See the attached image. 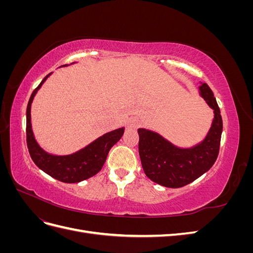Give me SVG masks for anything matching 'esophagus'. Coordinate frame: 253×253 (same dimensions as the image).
Segmentation results:
<instances>
[{
    "mask_svg": "<svg viewBox=\"0 0 253 253\" xmlns=\"http://www.w3.org/2000/svg\"><path fill=\"white\" fill-rule=\"evenodd\" d=\"M136 126H137V125H136V124H134V122H129L128 127H136Z\"/></svg>",
    "mask_w": 253,
    "mask_h": 253,
    "instance_id": "obj_1",
    "label": "esophagus"
}]
</instances>
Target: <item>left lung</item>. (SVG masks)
I'll return each instance as SVG.
<instances>
[{
  "instance_id": "left-lung-1",
  "label": "left lung",
  "mask_w": 253,
  "mask_h": 253,
  "mask_svg": "<svg viewBox=\"0 0 253 253\" xmlns=\"http://www.w3.org/2000/svg\"><path fill=\"white\" fill-rule=\"evenodd\" d=\"M200 94L214 111V118L206 138L195 147L180 149L155 132L138 128V150L143 171L160 186L180 188L188 185L210 170L218 156L223 132L220 111L208 84H202Z\"/></svg>"
}]
</instances>
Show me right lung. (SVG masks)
Wrapping results in <instances>:
<instances>
[{"mask_svg":"<svg viewBox=\"0 0 253 253\" xmlns=\"http://www.w3.org/2000/svg\"><path fill=\"white\" fill-rule=\"evenodd\" d=\"M50 74L42 80L29 98L26 110L27 148L34 163L43 172L62 182H79L91 177L101 170L106 160V156L109 154V151L115 143L120 140L125 133V127H120L102 135L95 141L86 145L85 148L70 155L58 156L45 152L35 139L32 129L30 108H32V102L38 89L42 86V84L49 77Z\"/></svg>","mask_w":253,"mask_h":253,"instance_id":"right-lung-1","label":"right lung"}]
</instances>
